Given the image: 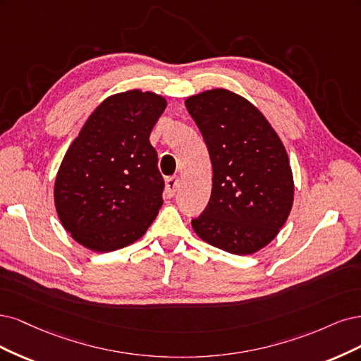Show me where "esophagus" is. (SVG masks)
I'll use <instances>...</instances> for the list:
<instances>
[{
  "instance_id": "esophagus-1",
  "label": "esophagus",
  "mask_w": 361,
  "mask_h": 361,
  "mask_svg": "<svg viewBox=\"0 0 361 361\" xmlns=\"http://www.w3.org/2000/svg\"><path fill=\"white\" fill-rule=\"evenodd\" d=\"M180 188V178L178 177H171L166 180V188H165V195L166 197H173Z\"/></svg>"
}]
</instances>
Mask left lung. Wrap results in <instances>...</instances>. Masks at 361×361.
I'll return each instance as SVG.
<instances>
[{
	"label": "left lung",
	"instance_id": "obj_1",
	"mask_svg": "<svg viewBox=\"0 0 361 361\" xmlns=\"http://www.w3.org/2000/svg\"><path fill=\"white\" fill-rule=\"evenodd\" d=\"M184 103L213 166L210 201L192 228L217 249L257 253L276 238L294 202V177L281 137L253 103L229 90H207Z\"/></svg>",
	"mask_w": 361,
	"mask_h": 361
}]
</instances>
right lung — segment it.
Here are the masks:
<instances>
[{"label":"right lung","mask_w":361,"mask_h":361,"mask_svg":"<svg viewBox=\"0 0 361 361\" xmlns=\"http://www.w3.org/2000/svg\"><path fill=\"white\" fill-rule=\"evenodd\" d=\"M166 104L153 91L112 94L66 151L54 201L61 225L84 247L123 249L141 238L159 214L165 181L149 133Z\"/></svg>","instance_id":"1"}]
</instances>
